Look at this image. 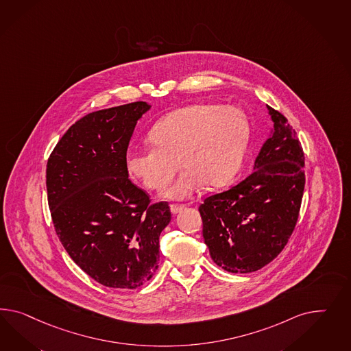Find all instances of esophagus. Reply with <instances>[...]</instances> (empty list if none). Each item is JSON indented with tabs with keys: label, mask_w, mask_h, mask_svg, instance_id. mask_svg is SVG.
I'll list each match as a JSON object with an SVG mask.
<instances>
[{
	"label": "esophagus",
	"mask_w": 351,
	"mask_h": 351,
	"mask_svg": "<svg viewBox=\"0 0 351 351\" xmlns=\"http://www.w3.org/2000/svg\"><path fill=\"white\" fill-rule=\"evenodd\" d=\"M184 208H185L184 204H171V212H172L173 215L179 213V212H181Z\"/></svg>",
	"instance_id": "obj_1"
}]
</instances>
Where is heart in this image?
I'll return each mask as SVG.
<instances>
[{
    "label": "heart",
    "instance_id": "heart-1",
    "mask_svg": "<svg viewBox=\"0 0 351 351\" xmlns=\"http://www.w3.org/2000/svg\"><path fill=\"white\" fill-rule=\"evenodd\" d=\"M249 138L247 114L240 108L189 104L153 125L148 134L153 147L128 152L126 169L145 189L161 191L173 179L179 162L184 171L165 197L186 199L204 184L221 188L231 182L245 158Z\"/></svg>",
    "mask_w": 351,
    "mask_h": 351
}]
</instances>
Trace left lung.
Segmentation results:
<instances>
[{"mask_svg": "<svg viewBox=\"0 0 351 351\" xmlns=\"http://www.w3.org/2000/svg\"><path fill=\"white\" fill-rule=\"evenodd\" d=\"M267 108L274 132L253 171L199 207L209 254L231 274L254 272L272 262L291 237L302 206L303 148L284 114Z\"/></svg>", "mask_w": 351, "mask_h": 351, "instance_id": "8db88e82", "label": "left lung"}]
</instances>
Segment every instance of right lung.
Wrapping results in <instances>:
<instances>
[{"mask_svg": "<svg viewBox=\"0 0 351 351\" xmlns=\"http://www.w3.org/2000/svg\"><path fill=\"white\" fill-rule=\"evenodd\" d=\"M151 106L133 102L88 114L69 128L46 170L48 206L69 256L97 282L136 289L158 268L167 202L151 204L129 180L126 152Z\"/></svg>", "mask_w": 351, "mask_h": 351, "instance_id": "right-lung-1", "label": "right lung"}]
</instances>
